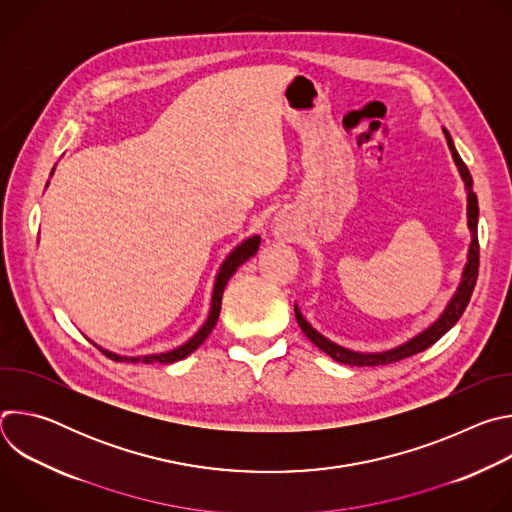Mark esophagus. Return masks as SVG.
<instances>
[{
  "instance_id": "obj_1",
  "label": "esophagus",
  "mask_w": 512,
  "mask_h": 512,
  "mask_svg": "<svg viewBox=\"0 0 512 512\" xmlns=\"http://www.w3.org/2000/svg\"><path fill=\"white\" fill-rule=\"evenodd\" d=\"M275 233L285 237V235H287V229H285V225H283V223H275Z\"/></svg>"
}]
</instances>
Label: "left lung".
I'll list each match as a JSON object with an SVG mask.
<instances>
[{"label":"left lung","mask_w":512,"mask_h":512,"mask_svg":"<svg viewBox=\"0 0 512 512\" xmlns=\"http://www.w3.org/2000/svg\"><path fill=\"white\" fill-rule=\"evenodd\" d=\"M446 133V139H448V148L452 152V158L460 170V176L466 184V190H468V229L472 233V241H470V249H468V261L464 265V271H462V281L456 289V294L452 296V300L448 302L446 310L442 312V316L437 318L429 328H425L423 332H419L417 336H413L411 340L403 342L401 346L397 348H391V350H385V352H354V350H348L332 340H328L326 336H322L318 330H314L308 320L302 316L298 304L294 306V312H296V320L302 328V332L320 348L324 350L328 356H332L336 362H342V364H352V367H379V364H389V362H397L401 358H407V356H413L425 348H429L431 344H435L437 340H440L458 320L460 316L464 314L468 302H470V296L474 291V285H476V279H478V263H480V247H478V198L472 190V176H470V170L468 166L462 162L460 154L456 152L454 148V141H452V135L448 133V129H444Z\"/></svg>","instance_id":"8db88e82"}]
</instances>
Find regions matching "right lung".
Listing matches in <instances>:
<instances>
[{
  "label": "right lung",
  "mask_w": 512,
  "mask_h": 512,
  "mask_svg": "<svg viewBox=\"0 0 512 512\" xmlns=\"http://www.w3.org/2000/svg\"><path fill=\"white\" fill-rule=\"evenodd\" d=\"M54 172V170H52ZM259 243H261V237L259 235H253L249 239H245L241 245H237L229 257L223 261L221 269H218L216 273V279H214V287H212V300H210V312H208V318L206 322L200 326V330L188 340L184 342L182 346L174 348V350H168V352H160V354H145V356H121V354H115V352H109L101 346H97L101 352H105V356H109L111 360H121V362H143V364H152V362H162V364H170V362H176V360H182L186 358L188 354H192L204 340L206 336L212 332L216 320H218V314H221V302H223V291L229 283V279L233 277V273L247 261L251 259L257 249H259Z\"/></svg>",
  "instance_id": "1"
}]
</instances>
